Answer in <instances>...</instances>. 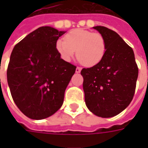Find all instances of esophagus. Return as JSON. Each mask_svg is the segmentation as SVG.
<instances>
[{
    "mask_svg": "<svg viewBox=\"0 0 148 148\" xmlns=\"http://www.w3.org/2000/svg\"><path fill=\"white\" fill-rule=\"evenodd\" d=\"M81 71V67H77L76 68V73H80Z\"/></svg>",
    "mask_w": 148,
    "mask_h": 148,
    "instance_id": "esophagus-1",
    "label": "esophagus"
}]
</instances>
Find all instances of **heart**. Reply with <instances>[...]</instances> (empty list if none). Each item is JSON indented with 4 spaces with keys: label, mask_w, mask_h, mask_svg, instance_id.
<instances>
[{
    "label": "heart",
    "mask_w": 148,
    "mask_h": 148,
    "mask_svg": "<svg viewBox=\"0 0 148 148\" xmlns=\"http://www.w3.org/2000/svg\"><path fill=\"white\" fill-rule=\"evenodd\" d=\"M56 48L66 61H70L75 54L77 60L85 67H94L101 62L105 54L107 45L100 33L84 29H75L58 40Z\"/></svg>",
    "instance_id": "heart-1"
}]
</instances>
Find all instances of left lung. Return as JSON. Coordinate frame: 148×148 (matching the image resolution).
Instances as JSON below:
<instances>
[{
  "label": "left lung",
  "instance_id": "left-lung-1",
  "mask_svg": "<svg viewBox=\"0 0 148 148\" xmlns=\"http://www.w3.org/2000/svg\"><path fill=\"white\" fill-rule=\"evenodd\" d=\"M93 28L103 36L107 49L99 64L81 70L85 103L94 114L111 117L132 101L138 67L133 50L118 34L103 26Z\"/></svg>",
  "mask_w": 148,
  "mask_h": 148
}]
</instances>
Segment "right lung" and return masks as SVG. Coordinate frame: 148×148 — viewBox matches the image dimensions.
I'll return each instance as SVG.
<instances>
[{"label":"right lung","instance_id":"right-lung-1","mask_svg":"<svg viewBox=\"0 0 148 148\" xmlns=\"http://www.w3.org/2000/svg\"><path fill=\"white\" fill-rule=\"evenodd\" d=\"M66 31L40 27L16 45L7 77L12 98L24 115L42 120L62 106L64 92L76 67L65 61L56 48Z\"/></svg>","mask_w":148,"mask_h":148}]
</instances>
